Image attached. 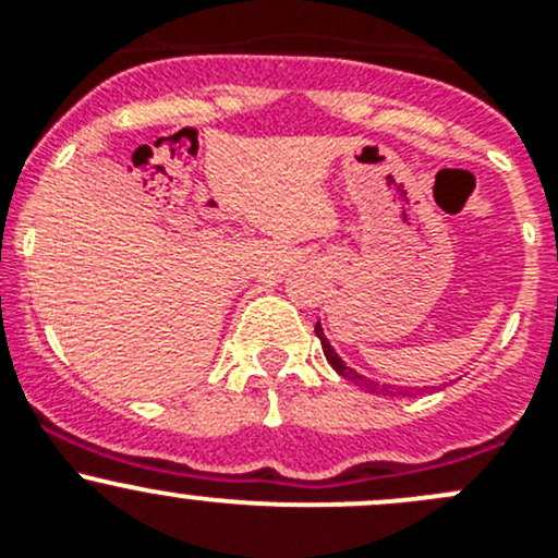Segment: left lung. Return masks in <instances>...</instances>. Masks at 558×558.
I'll use <instances>...</instances> for the list:
<instances>
[{"mask_svg":"<svg viewBox=\"0 0 558 558\" xmlns=\"http://www.w3.org/2000/svg\"><path fill=\"white\" fill-rule=\"evenodd\" d=\"M314 333H317L319 344H323V352H325V357H328V363H330V366H333L336 372H339L344 379H350V383H355V385H361V388L372 390V393H383V396H399V393H404V390H399V388H385V385L368 383L366 377H361V374H357V372H352V368L347 366V363L341 361L339 355H336L333 347H330V341L325 339V333H323V328H319V323L314 325Z\"/></svg>","mask_w":558,"mask_h":558,"instance_id":"obj_1","label":"left lung"}]
</instances>
